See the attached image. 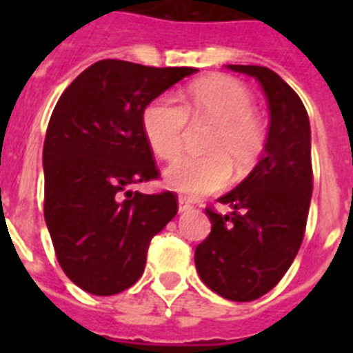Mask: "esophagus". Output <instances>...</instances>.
Returning <instances> with one entry per match:
<instances>
[{
    "mask_svg": "<svg viewBox=\"0 0 353 353\" xmlns=\"http://www.w3.org/2000/svg\"><path fill=\"white\" fill-rule=\"evenodd\" d=\"M177 203H179V212H188V210L192 209L194 205L188 201L187 198H183V196H179V199H177Z\"/></svg>",
    "mask_w": 353,
    "mask_h": 353,
    "instance_id": "34e87169",
    "label": "esophagus"
}]
</instances>
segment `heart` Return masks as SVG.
I'll use <instances>...</instances> for the list:
<instances>
[{
  "mask_svg": "<svg viewBox=\"0 0 353 353\" xmlns=\"http://www.w3.org/2000/svg\"><path fill=\"white\" fill-rule=\"evenodd\" d=\"M188 119L212 128L203 141L209 154L183 155L166 170V183L185 196L198 198L220 190L231 179V165L245 174L265 148L268 132L254 112V99L234 79L199 80L183 97V104L168 95L150 101L143 110V132L155 155L172 161L181 152Z\"/></svg>",
  "mask_w": 353,
  "mask_h": 353,
  "instance_id": "1",
  "label": "heart"
}]
</instances>
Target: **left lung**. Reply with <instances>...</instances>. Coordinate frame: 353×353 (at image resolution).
I'll return each mask as SVG.
<instances>
[{"mask_svg":"<svg viewBox=\"0 0 353 353\" xmlns=\"http://www.w3.org/2000/svg\"><path fill=\"white\" fill-rule=\"evenodd\" d=\"M260 82L269 104L265 152L254 170L207 207L212 229L194 252L199 276L229 301H256L279 284L306 232L313 192L312 133L301 97L263 65H227Z\"/></svg>","mask_w":353,"mask_h":353,"instance_id":"8db88e82","label":"left lung"}]
</instances>
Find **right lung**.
<instances>
[{
    "label": "right lung",
    "mask_w": 353,
    "mask_h": 353,
    "mask_svg": "<svg viewBox=\"0 0 353 353\" xmlns=\"http://www.w3.org/2000/svg\"><path fill=\"white\" fill-rule=\"evenodd\" d=\"M196 68L101 60L58 99L43 143V216L68 279L93 295L132 288L150 241L177 212V196L132 192L159 179L143 132L150 101Z\"/></svg>",
    "instance_id": "1"
}]
</instances>
